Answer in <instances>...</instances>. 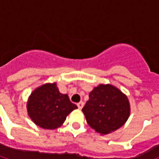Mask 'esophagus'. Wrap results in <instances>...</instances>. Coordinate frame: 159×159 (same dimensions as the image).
<instances>
[{
    "label": "esophagus",
    "mask_w": 159,
    "mask_h": 159,
    "mask_svg": "<svg viewBox=\"0 0 159 159\" xmlns=\"http://www.w3.org/2000/svg\"><path fill=\"white\" fill-rule=\"evenodd\" d=\"M77 107H78V109H79V110H82V108L83 107V106H84V103H83L82 102H80L79 103H77Z\"/></svg>",
    "instance_id": "1"
}]
</instances>
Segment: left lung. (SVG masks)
I'll list each match as a JSON object with an SVG mask.
<instances>
[{
  "label": "left lung",
  "mask_w": 159,
  "mask_h": 159,
  "mask_svg": "<svg viewBox=\"0 0 159 159\" xmlns=\"http://www.w3.org/2000/svg\"><path fill=\"white\" fill-rule=\"evenodd\" d=\"M87 124L101 134H108L123 126L130 115L127 96L111 84H100L89 93L82 108Z\"/></svg>",
  "instance_id": "8db88e82"
}]
</instances>
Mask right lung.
<instances>
[{
	"label": "right lung",
	"mask_w": 159,
	"mask_h": 159,
	"mask_svg": "<svg viewBox=\"0 0 159 159\" xmlns=\"http://www.w3.org/2000/svg\"><path fill=\"white\" fill-rule=\"evenodd\" d=\"M26 106L32 121L45 129L60 127L67 116L77 108L67 94L60 93L56 82L45 83L34 90Z\"/></svg>",
	"instance_id": "1"
}]
</instances>
